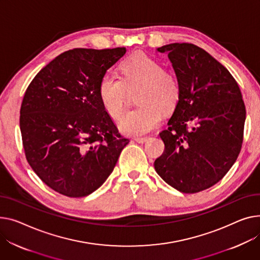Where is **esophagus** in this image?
Wrapping results in <instances>:
<instances>
[{
    "label": "esophagus",
    "instance_id": "34e87169",
    "mask_svg": "<svg viewBox=\"0 0 260 260\" xmlns=\"http://www.w3.org/2000/svg\"><path fill=\"white\" fill-rule=\"evenodd\" d=\"M147 137H141V138H135V141L138 143H145L147 141Z\"/></svg>",
    "mask_w": 260,
    "mask_h": 260
}]
</instances>
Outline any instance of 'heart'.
I'll return each mask as SVG.
<instances>
[{
    "label": "heart",
    "mask_w": 260,
    "mask_h": 260,
    "mask_svg": "<svg viewBox=\"0 0 260 260\" xmlns=\"http://www.w3.org/2000/svg\"><path fill=\"white\" fill-rule=\"evenodd\" d=\"M122 78L106 74L99 82V97L103 108L114 118L122 116L127 90L141 86L137 109L127 112L120 122L123 133L142 136L157 127L165 112L174 110L180 98V83L174 73L142 52L133 54L121 64Z\"/></svg>",
    "instance_id": "1"
}]
</instances>
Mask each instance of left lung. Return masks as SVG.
<instances>
[{
	"label": "left lung",
	"instance_id": "1",
	"mask_svg": "<svg viewBox=\"0 0 260 260\" xmlns=\"http://www.w3.org/2000/svg\"><path fill=\"white\" fill-rule=\"evenodd\" d=\"M167 53L180 83V98L160 133L164 152L158 175L183 193L220 181L236 161L244 139L246 107L230 72L208 52L188 43L157 49Z\"/></svg>",
	"mask_w": 260,
	"mask_h": 260
}]
</instances>
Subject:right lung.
I'll return each mask as SVG.
<instances>
[{
	"mask_svg": "<svg viewBox=\"0 0 260 260\" xmlns=\"http://www.w3.org/2000/svg\"><path fill=\"white\" fill-rule=\"evenodd\" d=\"M126 52L76 48L33 78L23 98L20 127L26 159L56 192L82 198L112 174L129 140L121 137L99 97V82Z\"/></svg>",
	"mask_w": 260,
	"mask_h": 260,
	"instance_id": "right-lung-1",
	"label": "right lung"
}]
</instances>
